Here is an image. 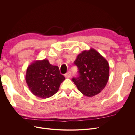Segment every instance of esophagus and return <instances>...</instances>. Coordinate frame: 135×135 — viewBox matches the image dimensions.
Returning <instances> with one entry per match:
<instances>
[{
  "label": "esophagus",
  "instance_id": "34e87169",
  "mask_svg": "<svg viewBox=\"0 0 135 135\" xmlns=\"http://www.w3.org/2000/svg\"><path fill=\"white\" fill-rule=\"evenodd\" d=\"M65 76L67 78H69L71 76V73L70 71H68L67 73H66V74H65Z\"/></svg>",
  "mask_w": 135,
  "mask_h": 135
}]
</instances>
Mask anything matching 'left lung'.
I'll return each instance as SVG.
<instances>
[{
	"label": "left lung",
	"instance_id": "8db88e82",
	"mask_svg": "<svg viewBox=\"0 0 135 135\" xmlns=\"http://www.w3.org/2000/svg\"><path fill=\"white\" fill-rule=\"evenodd\" d=\"M74 64L78 69L79 76L72 80L81 93L92 97L103 90L109 78V65L103 56L91 48L78 55Z\"/></svg>",
	"mask_w": 135,
	"mask_h": 135
}]
</instances>
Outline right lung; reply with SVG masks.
<instances>
[{
  "label": "right lung",
  "mask_w": 135,
  "mask_h": 135,
  "mask_svg": "<svg viewBox=\"0 0 135 135\" xmlns=\"http://www.w3.org/2000/svg\"><path fill=\"white\" fill-rule=\"evenodd\" d=\"M25 79L34 95L46 99L57 92L65 78L60 74L57 66H54L44 59L35 61L27 67Z\"/></svg>",
  "instance_id": "1"
}]
</instances>
